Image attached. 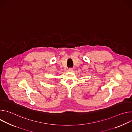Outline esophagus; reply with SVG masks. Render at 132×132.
Listing matches in <instances>:
<instances>
[{
	"mask_svg": "<svg viewBox=\"0 0 132 132\" xmlns=\"http://www.w3.org/2000/svg\"><path fill=\"white\" fill-rule=\"evenodd\" d=\"M68 71L69 72H72L73 71V69L72 68H69V69H68Z\"/></svg>",
	"mask_w": 132,
	"mask_h": 132,
	"instance_id": "esophagus-1",
	"label": "esophagus"
}]
</instances>
